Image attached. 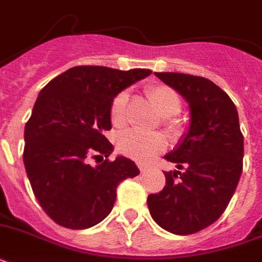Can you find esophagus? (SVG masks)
Instances as JSON below:
<instances>
[{"label":"esophagus","instance_id":"34e87169","mask_svg":"<svg viewBox=\"0 0 262 262\" xmlns=\"http://www.w3.org/2000/svg\"><path fill=\"white\" fill-rule=\"evenodd\" d=\"M140 171H141V174H145V171H147V167L145 166H139Z\"/></svg>","mask_w":262,"mask_h":262}]
</instances>
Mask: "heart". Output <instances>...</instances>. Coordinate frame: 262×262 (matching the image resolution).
Masks as SVG:
<instances>
[{
	"instance_id": "heart-1",
	"label": "heart",
	"mask_w": 262,
	"mask_h": 262,
	"mask_svg": "<svg viewBox=\"0 0 262 262\" xmlns=\"http://www.w3.org/2000/svg\"><path fill=\"white\" fill-rule=\"evenodd\" d=\"M147 94L154 103V106L160 115L166 117L164 125L171 132L178 130V122L175 121L174 115H177L182 108V100L177 94V91L172 90L168 85L156 84L151 85L147 90ZM127 94L119 92L115 95L110 104V119L114 126L119 127L125 123V110H126ZM118 151L123 156L129 159L136 160L137 163L145 164L151 162L156 155H159L163 151L167 141L163 135L158 132L154 133H143V132H126L119 136L118 139Z\"/></svg>"
}]
</instances>
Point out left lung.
<instances>
[{
    "mask_svg": "<svg viewBox=\"0 0 262 262\" xmlns=\"http://www.w3.org/2000/svg\"><path fill=\"white\" fill-rule=\"evenodd\" d=\"M155 76L189 103L190 123L164 156L178 171L164 172L166 186L148 195V208L160 227L189 235L215 223L227 208L242 174L244 136L235 104L211 80L172 72Z\"/></svg>",
    "mask_w": 262,
    "mask_h": 262,
    "instance_id": "1",
    "label": "left lung"
}]
</instances>
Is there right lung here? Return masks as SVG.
Returning a JSON list of instances; mask_svg holds the SVG:
<instances>
[{
    "label": "right lung",
    "instance_id": "obj_1",
    "mask_svg": "<svg viewBox=\"0 0 262 262\" xmlns=\"http://www.w3.org/2000/svg\"><path fill=\"white\" fill-rule=\"evenodd\" d=\"M151 73L75 67L39 92L24 129L23 160L35 197L57 224L84 230L100 223L114 207L117 186L140 174L130 159H107L113 145L103 133L111 129L115 95ZM90 157L102 162L92 168Z\"/></svg>",
    "mask_w": 262,
    "mask_h": 262
}]
</instances>
